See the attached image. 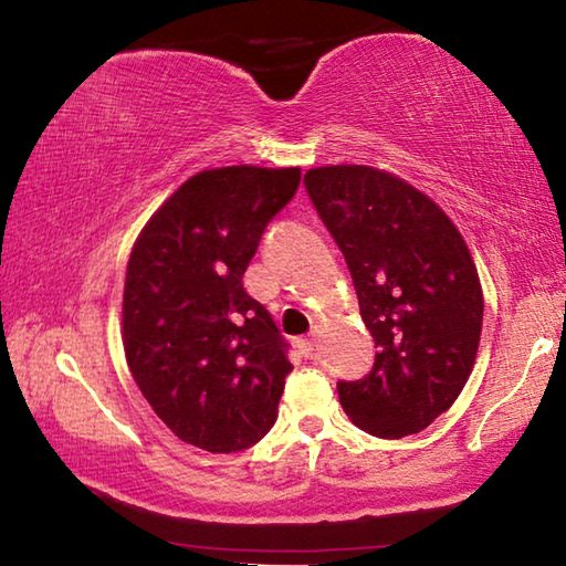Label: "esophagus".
Returning <instances> with one entry per match:
<instances>
[{
  "label": "esophagus",
  "mask_w": 566,
  "mask_h": 566,
  "mask_svg": "<svg viewBox=\"0 0 566 566\" xmlns=\"http://www.w3.org/2000/svg\"><path fill=\"white\" fill-rule=\"evenodd\" d=\"M314 344H316V338H314V334H312V336H304V338H300V342H296V348H300L302 356H312V352H314Z\"/></svg>",
  "instance_id": "34e87169"
}]
</instances>
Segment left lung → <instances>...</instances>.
Returning <instances> with one entry per match:
<instances>
[{
  "mask_svg": "<svg viewBox=\"0 0 566 566\" xmlns=\"http://www.w3.org/2000/svg\"><path fill=\"white\" fill-rule=\"evenodd\" d=\"M304 185L378 346L371 371L336 384L338 400L366 433H420L455 403L475 364L485 304L468 244L428 195L390 172L328 166Z\"/></svg>",
  "mask_w": 566,
  "mask_h": 566,
  "instance_id": "obj_1",
  "label": "left lung"
}]
</instances>
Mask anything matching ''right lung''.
Segmentation results:
<instances>
[{"label": "right lung", "instance_id": "obj_1", "mask_svg": "<svg viewBox=\"0 0 566 566\" xmlns=\"http://www.w3.org/2000/svg\"><path fill=\"white\" fill-rule=\"evenodd\" d=\"M300 180V168L202 170L133 244L123 290L128 368L163 423L208 453L260 443L294 368L242 276Z\"/></svg>", "mask_w": 566, "mask_h": 566}]
</instances>
